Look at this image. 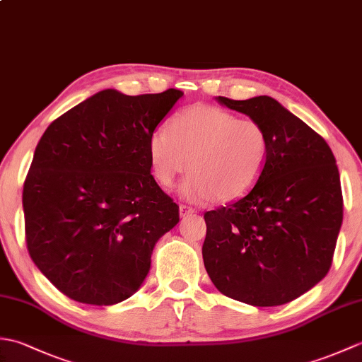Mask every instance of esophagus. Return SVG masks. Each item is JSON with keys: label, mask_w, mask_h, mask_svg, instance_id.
<instances>
[{"label": "esophagus", "mask_w": 362, "mask_h": 362, "mask_svg": "<svg viewBox=\"0 0 362 362\" xmlns=\"http://www.w3.org/2000/svg\"><path fill=\"white\" fill-rule=\"evenodd\" d=\"M179 213H180L182 218H185V216H189V214H193V213H194V209H193V206H188V205H185V204H182V205L179 206Z\"/></svg>", "instance_id": "obj_1"}]
</instances>
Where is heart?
Here are the masks:
<instances>
[{
	"label": "heart",
	"mask_w": 362,
	"mask_h": 362,
	"mask_svg": "<svg viewBox=\"0 0 362 362\" xmlns=\"http://www.w3.org/2000/svg\"><path fill=\"white\" fill-rule=\"evenodd\" d=\"M148 152L160 187L171 188L177 177L189 169L180 187L183 197L228 202L247 193L259 179L269 157V136L255 119L199 104L174 115L169 132L156 130Z\"/></svg>",
	"instance_id": "obj_1"
}]
</instances>
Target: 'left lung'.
I'll list each match as a JSON object with an SVG mask.
<instances>
[{
  "label": "left lung",
  "mask_w": 362,
  "mask_h": 362,
  "mask_svg": "<svg viewBox=\"0 0 362 362\" xmlns=\"http://www.w3.org/2000/svg\"><path fill=\"white\" fill-rule=\"evenodd\" d=\"M218 101L263 124L269 157L247 193L204 214L205 269L219 292L238 302L288 303L332 267L344 213L336 158L324 138L274 98Z\"/></svg>",
  "instance_id": "8db88e82"
}]
</instances>
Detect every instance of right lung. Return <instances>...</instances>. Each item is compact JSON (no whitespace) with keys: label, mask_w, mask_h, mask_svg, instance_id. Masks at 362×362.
<instances>
[{"label":"right lung","mask_w":362,"mask_h":362,"mask_svg":"<svg viewBox=\"0 0 362 362\" xmlns=\"http://www.w3.org/2000/svg\"><path fill=\"white\" fill-rule=\"evenodd\" d=\"M180 90L127 96L103 90L54 119L23 187L26 245L62 294L88 305L130 297L179 205L151 174L153 130Z\"/></svg>","instance_id":"add662e5"}]
</instances>
